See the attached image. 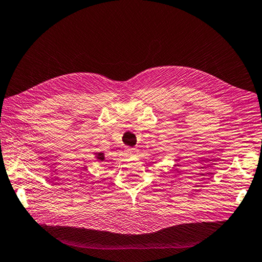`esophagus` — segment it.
<instances>
[{
	"label": "esophagus",
	"mask_w": 262,
	"mask_h": 262,
	"mask_svg": "<svg viewBox=\"0 0 262 262\" xmlns=\"http://www.w3.org/2000/svg\"><path fill=\"white\" fill-rule=\"evenodd\" d=\"M125 152L129 155V156H133V154L136 152V149L133 148H125Z\"/></svg>",
	"instance_id": "esophagus-1"
}]
</instances>
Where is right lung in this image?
<instances>
[{"instance_id":"add662e5","label":"right lung","mask_w":262,"mask_h":262,"mask_svg":"<svg viewBox=\"0 0 262 262\" xmlns=\"http://www.w3.org/2000/svg\"><path fill=\"white\" fill-rule=\"evenodd\" d=\"M95 157H96V159H98L100 161H104V159H105V157H104V154H103V152L95 154Z\"/></svg>"}]
</instances>
